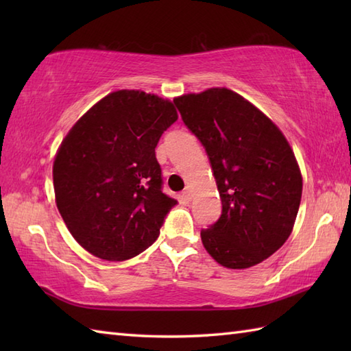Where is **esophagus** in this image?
Returning <instances> with one entry per match:
<instances>
[{
    "instance_id": "1",
    "label": "esophagus",
    "mask_w": 351,
    "mask_h": 351,
    "mask_svg": "<svg viewBox=\"0 0 351 351\" xmlns=\"http://www.w3.org/2000/svg\"><path fill=\"white\" fill-rule=\"evenodd\" d=\"M182 197L187 199V200H191V197H193L191 190H190V189H185V190L182 191Z\"/></svg>"
}]
</instances>
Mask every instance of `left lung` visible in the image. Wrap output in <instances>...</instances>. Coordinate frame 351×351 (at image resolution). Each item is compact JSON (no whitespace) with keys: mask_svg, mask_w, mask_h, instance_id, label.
<instances>
[{"mask_svg":"<svg viewBox=\"0 0 351 351\" xmlns=\"http://www.w3.org/2000/svg\"><path fill=\"white\" fill-rule=\"evenodd\" d=\"M204 145L221 199L220 219L200 230L204 247L228 268H249L279 250L293 230L302 173L282 131L225 87L173 99Z\"/></svg>","mask_w":351,"mask_h":351,"instance_id":"left-lung-1","label":"left lung"}]
</instances>
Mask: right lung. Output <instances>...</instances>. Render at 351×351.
<instances>
[{
    "label": "right lung",
    "instance_id": "obj_1",
    "mask_svg": "<svg viewBox=\"0 0 351 351\" xmlns=\"http://www.w3.org/2000/svg\"><path fill=\"white\" fill-rule=\"evenodd\" d=\"M176 121L169 99L117 90L63 138L52 166L56 202L72 237L92 255L125 261L158 238L178 202L161 190L155 147Z\"/></svg>",
    "mask_w": 351,
    "mask_h": 351
}]
</instances>
